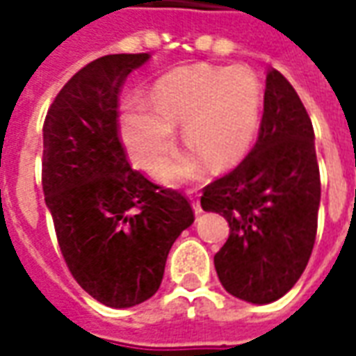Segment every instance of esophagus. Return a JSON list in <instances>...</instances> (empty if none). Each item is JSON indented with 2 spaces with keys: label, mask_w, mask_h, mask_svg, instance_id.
<instances>
[{
  "label": "esophagus",
  "mask_w": 356,
  "mask_h": 356,
  "mask_svg": "<svg viewBox=\"0 0 356 356\" xmlns=\"http://www.w3.org/2000/svg\"><path fill=\"white\" fill-rule=\"evenodd\" d=\"M188 194H193V191H188ZM193 208H194V213H196V216H200V213H202V206H200V200H198V194H194Z\"/></svg>",
  "instance_id": "34e87169"
}]
</instances>
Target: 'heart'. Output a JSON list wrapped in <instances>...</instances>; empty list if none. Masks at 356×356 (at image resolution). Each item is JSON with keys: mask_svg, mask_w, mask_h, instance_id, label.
Wrapping results in <instances>:
<instances>
[{"mask_svg": "<svg viewBox=\"0 0 356 356\" xmlns=\"http://www.w3.org/2000/svg\"><path fill=\"white\" fill-rule=\"evenodd\" d=\"M259 83L242 68L191 66L163 76L147 102L124 104L122 139L139 168L156 171L173 145V127L213 165L238 160L252 143L259 120ZM200 173L196 156L173 158L160 170L163 181H185Z\"/></svg>", "mask_w": 356, "mask_h": 356, "instance_id": "1", "label": "heart"}]
</instances>
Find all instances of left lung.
Here are the masks:
<instances>
[{"instance_id": "obj_1", "label": "left lung", "mask_w": 356, "mask_h": 356, "mask_svg": "<svg viewBox=\"0 0 356 356\" xmlns=\"http://www.w3.org/2000/svg\"><path fill=\"white\" fill-rule=\"evenodd\" d=\"M200 204L231 227L213 257L225 290L263 305L293 288L316 238L321 173L311 118L275 68L267 74L254 148L234 170L204 186Z\"/></svg>"}]
</instances>
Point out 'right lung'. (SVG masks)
<instances>
[{
	"label": "right lung",
	"instance_id": "obj_1",
	"mask_svg": "<svg viewBox=\"0 0 356 356\" xmlns=\"http://www.w3.org/2000/svg\"><path fill=\"white\" fill-rule=\"evenodd\" d=\"M148 57L86 65L43 122L42 185L58 248L76 282L114 309L154 296L173 242L194 223L191 202L133 170L120 137V91Z\"/></svg>",
	"mask_w": 356,
	"mask_h": 356
}]
</instances>
